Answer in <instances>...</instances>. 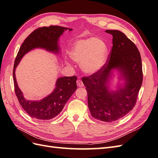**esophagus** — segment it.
<instances>
[{"label":"esophagus","mask_w":158,"mask_h":158,"mask_svg":"<svg viewBox=\"0 0 158 158\" xmlns=\"http://www.w3.org/2000/svg\"><path fill=\"white\" fill-rule=\"evenodd\" d=\"M77 86L78 87H83L84 86V85H83V82L81 81V80L80 79H78L77 81Z\"/></svg>","instance_id":"obj_1"}]
</instances>
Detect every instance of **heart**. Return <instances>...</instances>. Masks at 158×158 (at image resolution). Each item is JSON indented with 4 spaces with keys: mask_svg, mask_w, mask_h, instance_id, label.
<instances>
[{
    "mask_svg": "<svg viewBox=\"0 0 158 158\" xmlns=\"http://www.w3.org/2000/svg\"><path fill=\"white\" fill-rule=\"evenodd\" d=\"M69 55L73 60L80 63L85 73L92 75L99 72L106 64L108 56L107 46L99 39H80L73 44Z\"/></svg>",
    "mask_w": 158,
    "mask_h": 158,
    "instance_id": "heart-1",
    "label": "heart"
}]
</instances>
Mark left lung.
<instances>
[{
	"mask_svg": "<svg viewBox=\"0 0 158 158\" xmlns=\"http://www.w3.org/2000/svg\"><path fill=\"white\" fill-rule=\"evenodd\" d=\"M106 32L113 36L110 61L99 72L82 78V81L87 91L88 107L93 118L110 123L133 110L143 73L135 44L120 31ZM115 77L118 79L116 85L113 83Z\"/></svg>",
	"mask_w": 158,
	"mask_h": 158,
	"instance_id": "1",
	"label": "left lung"
}]
</instances>
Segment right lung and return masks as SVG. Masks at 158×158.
<instances>
[{
    "mask_svg": "<svg viewBox=\"0 0 158 158\" xmlns=\"http://www.w3.org/2000/svg\"><path fill=\"white\" fill-rule=\"evenodd\" d=\"M67 30L71 31L73 29L59 26H50L35 30L24 40L15 59L13 69L15 94L23 110L33 118L43 121L57 116L77 89V77H60L56 79L55 87L49 95L37 101L28 100L25 98L19 87L15 75L16 68L23 56L35 48H42L55 55L60 54L59 37Z\"/></svg>",
    "mask_w": 158,
    "mask_h": 158,
    "instance_id": "obj_1",
    "label": "right lung"
}]
</instances>
